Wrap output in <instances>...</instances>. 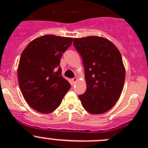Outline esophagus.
Returning <instances> with one entry per match:
<instances>
[{"instance_id":"34e87169","label":"esophagus","mask_w":148,"mask_h":148,"mask_svg":"<svg viewBox=\"0 0 148 148\" xmlns=\"http://www.w3.org/2000/svg\"><path fill=\"white\" fill-rule=\"evenodd\" d=\"M77 80H78V78H77V77H75V78L72 79V80H71V81H72V82L74 84V83L76 82H77Z\"/></svg>"}]
</instances>
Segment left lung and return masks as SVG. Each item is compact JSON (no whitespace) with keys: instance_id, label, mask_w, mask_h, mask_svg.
<instances>
[{"instance_id":"8db88e82","label":"left lung","mask_w":148,"mask_h":148,"mask_svg":"<svg viewBox=\"0 0 148 148\" xmlns=\"http://www.w3.org/2000/svg\"><path fill=\"white\" fill-rule=\"evenodd\" d=\"M73 44L82 58L86 83L79 98L88 112L103 114L114 107L123 89L125 69L120 51L110 40L95 36L74 38Z\"/></svg>"}]
</instances>
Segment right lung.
Returning a JSON list of instances; mask_svg holds the SVG:
<instances>
[{"mask_svg":"<svg viewBox=\"0 0 148 148\" xmlns=\"http://www.w3.org/2000/svg\"><path fill=\"white\" fill-rule=\"evenodd\" d=\"M73 38L45 35L25 48L18 66L21 91L28 105L41 113L54 111L71 85L62 76L60 59Z\"/></svg>","mask_w":148,"mask_h":148,"instance_id":"1","label":"right lung"}]
</instances>
